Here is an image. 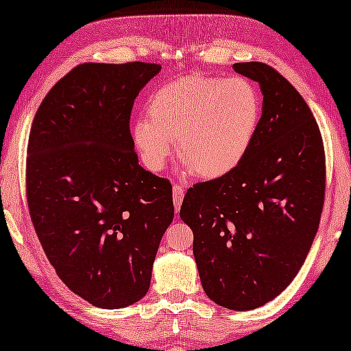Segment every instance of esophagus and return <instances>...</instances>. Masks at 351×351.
Segmentation results:
<instances>
[{
  "instance_id": "1",
  "label": "esophagus",
  "mask_w": 351,
  "mask_h": 351,
  "mask_svg": "<svg viewBox=\"0 0 351 351\" xmlns=\"http://www.w3.org/2000/svg\"><path fill=\"white\" fill-rule=\"evenodd\" d=\"M182 199H184V187L181 184H173V204L176 211L181 208Z\"/></svg>"
}]
</instances>
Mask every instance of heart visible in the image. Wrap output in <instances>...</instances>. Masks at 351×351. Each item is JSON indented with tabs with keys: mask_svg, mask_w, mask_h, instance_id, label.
Returning a JSON list of instances; mask_svg holds the SVG:
<instances>
[{
	"mask_svg": "<svg viewBox=\"0 0 351 351\" xmlns=\"http://www.w3.org/2000/svg\"><path fill=\"white\" fill-rule=\"evenodd\" d=\"M146 111L149 119L133 124L132 138L147 169H164L178 140L186 170L216 180L234 171L248 154L263 103L248 79L197 73L157 87Z\"/></svg>",
	"mask_w": 351,
	"mask_h": 351,
	"instance_id": "heart-1",
	"label": "heart"
}]
</instances>
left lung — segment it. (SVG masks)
Here are the masks:
<instances>
[{
  "label": "left lung",
  "mask_w": 351,
  "mask_h": 351,
  "mask_svg": "<svg viewBox=\"0 0 351 351\" xmlns=\"http://www.w3.org/2000/svg\"><path fill=\"white\" fill-rule=\"evenodd\" d=\"M232 68L261 86L259 128L234 171L187 189L180 216L194 234L206 295L253 310L275 299L307 258L322 219L326 157L317 121L288 79L261 62Z\"/></svg>",
  "instance_id": "1"
}]
</instances>
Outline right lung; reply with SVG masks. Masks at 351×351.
I'll use <instances>...</instances> for the list:
<instances>
[{
    "mask_svg": "<svg viewBox=\"0 0 351 351\" xmlns=\"http://www.w3.org/2000/svg\"><path fill=\"white\" fill-rule=\"evenodd\" d=\"M159 71L145 62L77 65L44 97L29 130L33 227L63 283L100 308L145 298L173 221L170 181L138 164L130 133L133 101Z\"/></svg>",
    "mask_w": 351,
    "mask_h": 351,
    "instance_id": "obj_1",
    "label": "right lung"
}]
</instances>
